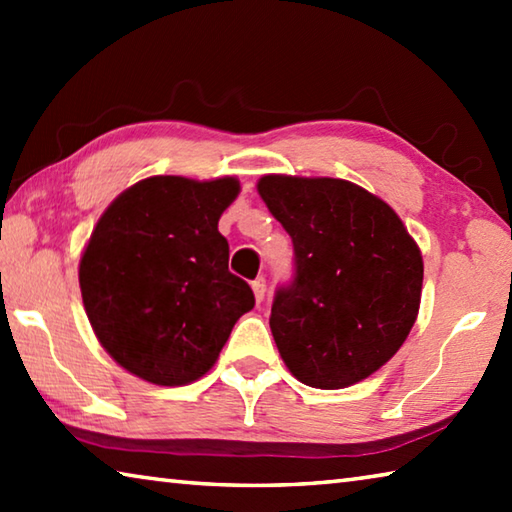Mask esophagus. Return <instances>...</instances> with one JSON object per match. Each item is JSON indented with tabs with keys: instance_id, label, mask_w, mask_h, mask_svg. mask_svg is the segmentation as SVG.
Segmentation results:
<instances>
[{
	"instance_id": "34e87169",
	"label": "esophagus",
	"mask_w": 512,
	"mask_h": 512,
	"mask_svg": "<svg viewBox=\"0 0 512 512\" xmlns=\"http://www.w3.org/2000/svg\"><path fill=\"white\" fill-rule=\"evenodd\" d=\"M253 293H255L257 302L264 300V296H266V280H264V277H257V280H253Z\"/></svg>"
}]
</instances>
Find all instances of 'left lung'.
I'll return each instance as SVG.
<instances>
[{"instance_id": "8db88e82", "label": "left lung", "mask_w": 512, "mask_h": 512, "mask_svg": "<svg viewBox=\"0 0 512 512\" xmlns=\"http://www.w3.org/2000/svg\"><path fill=\"white\" fill-rule=\"evenodd\" d=\"M264 198L293 241L271 332L302 384L345 388L400 350L415 323L422 255L391 207L339 178L264 176Z\"/></svg>"}]
</instances>
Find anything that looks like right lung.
I'll list each match as a JSON object with an SVG mask.
<instances>
[{"label":"right lung","mask_w":512,"mask_h":512,"mask_svg":"<svg viewBox=\"0 0 512 512\" xmlns=\"http://www.w3.org/2000/svg\"><path fill=\"white\" fill-rule=\"evenodd\" d=\"M239 183L155 176L126 189L94 228L79 268L94 334L119 366L183 386L214 366L253 289L228 271L219 232Z\"/></svg>","instance_id":"1"}]
</instances>
